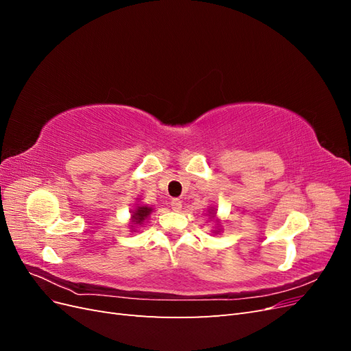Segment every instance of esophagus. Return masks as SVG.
<instances>
[{"label": "esophagus", "mask_w": 351, "mask_h": 351, "mask_svg": "<svg viewBox=\"0 0 351 351\" xmlns=\"http://www.w3.org/2000/svg\"><path fill=\"white\" fill-rule=\"evenodd\" d=\"M171 208H173V210L178 212L180 209H182V200H180V199H173L171 200Z\"/></svg>", "instance_id": "obj_1"}]
</instances>
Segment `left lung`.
Here are the masks:
<instances>
[{"label": "left lung", "instance_id": "left-lung-1", "mask_svg": "<svg viewBox=\"0 0 351 351\" xmlns=\"http://www.w3.org/2000/svg\"><path fill=\"white\" fill-rule=\"evenodd\" d=\"M206 215H208V219H209V221H214V222H215V228L212 230V232H215V234H218V232L222 231V222H221V219L217 217V209H215L214 206H209Z\"/></svg>", "mask_w": 351, "mask_h": 351}]
</instances>
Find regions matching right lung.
<instances>
[{"label": "right lung", "instance_id": "obj_1", "mask_svg": "<svg viewBox=\"0 0 351 351\" xmlns=\"http://www.w3.org/2000/svg\"><path fill=\"white\" fill-rule=\"evenodd\" d=\"M152 212H154V206L142 204V200L139 199V204H136V206L130 210V221H129L130 231L136 232L139 230L143 222L149 218Z\"/></svg>", "mask_w": 351, "mask_h": 351}]
</instances>
